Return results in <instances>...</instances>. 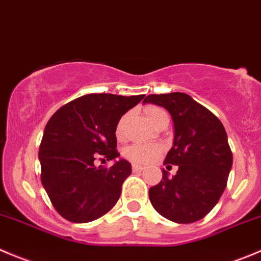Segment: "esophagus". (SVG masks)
<instances>
[{
	"label": "esophagus",
	"instance_id": "esophagus-1",
	"mask_svg": "<svg viewBox=\"0 0 261 261\" xmlns=\"http://www.w3.org/2000/svg\"><path fill=\"white\" fill-rule=\"evenodd\" d=\"M144 169L143 166H138V164H133V171L134 172H141Z\"/></svg>",
	"mask_w": 261,
	"mask_h": 261
}]
</instances>
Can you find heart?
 I'll return each instance as SVG.
<instances>
[{
    "instance_id": "b5f03b06",
    "label": "heart",
    "mask_w": 261,
    "mask_h": 261,
    "mask_svg": "<svg viewBox=\"0 0 261 261\" xmlns=\"http://www.w3.org/2000/svg\"><path fill=\"white\" fill-rule=\"evenodd\" d=\"M146 115H148L149 120L154 123L158 125L164 117H167V112L163 108L159 107H149L146 110ZM128 115H123L122 117L118 120L117 126H116V136L118 140H123L126 136V126H127ZM162 153V146L158 144H135L131 145L123 151L126 158L131 161L133 163L136 164H146L154 162L158 159V156Z\"/></svg>"
}]
</instances>
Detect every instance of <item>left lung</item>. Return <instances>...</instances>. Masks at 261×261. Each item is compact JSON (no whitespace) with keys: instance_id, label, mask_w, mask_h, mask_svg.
<instances>
[{"instance_id":"obj_1","label":"left lung","mask_w":261,"mask_h":261,"mask_svg":"<svg viewBox=\"0 0 261 261\" xmlns=\"http://www.w3.org/2000/svg\"><path fill=\"white\" fill-rule=\"evenodd\" d=\"M144 103L161 106L171 113L174 139L164 164L178 166L172 178L163 169L162 181L150 187L151 205L176 223L200 221L221 199L232 168L224 126L208 108L185 93L150 94Z\"/></svg>"}]
</instances>
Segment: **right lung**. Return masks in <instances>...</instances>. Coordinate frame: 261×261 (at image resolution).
I'll return each mask as SVG.
<instances>
[{
    "label": "right lung",
    "instance_id": "right-lung-1",
    "mask_svg": "<svg viewBox=\"0 0 261 261\" xmlns=\"http://www.w3.org/2000/svg\"><path fill=\"white\" fill-rule=\"evenodd\" d=\"M141 95L88 94L62 106L47 122L39 146L42 185L57 213L74 223L100 218L120 199L131 164L116 161L110 168L95 159L113 161L116 126Z\"/></svg>",
    "mask_w": 261,
    "mask_h": 261
}]
</instances>
